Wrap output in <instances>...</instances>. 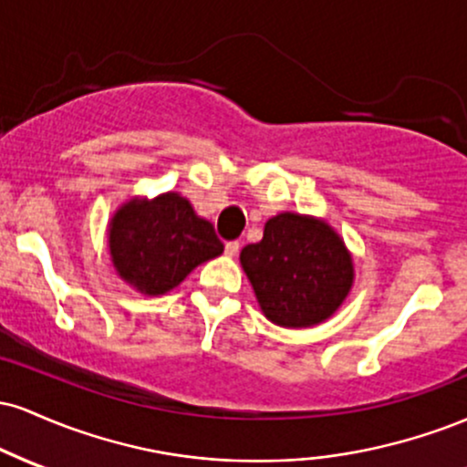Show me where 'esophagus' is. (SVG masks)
<instances>
[{
    "label": "esophagus",
    "mask_w": 467,
    "mask_h": 467,
    "mask_svg": "<svg viewBox=\"0 0 467 467\" xmlns=\"http://www.w3.org/2000/svg\"><path fill=\"white\" fill-rule=\"evenodd\" d=\"M239 248H241L239 241H228V244L223 245V250H226V254H228V256H234V254H237Z\"/></svg>",
    "instance_id": "esophagus-1"
}]
</instances>
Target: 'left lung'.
<instances>
[{"instance_id": "left-lung-1", "label": "left lung", "mask_w": 467, "mask_h": 467, "mask_svg": "<svg viewBox=\"0 0 467 467\" xmlns=\"http://www.w3.org/2000/svg\"><path fill=\"white\" fill-rule=\"evenodd\" d=\"M241 265L272 323L312 327L340 307L353 281L345 244L318 219L281 213L264 239L241 250Z\"/></svg>"}]
</instances>
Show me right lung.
Here are the masks:
<instances>
[{"label":"right lung","mask_w":467,"mask_h":467,"mask_svg":"<svg viewBox=\"0 0 467 467\" xmlns=\"http://www.w3.org/2000/svg\"><path fill=\"white\" fill-rule=\"evenodd\" d=\"M109 250L118 275L144 294H164L203 261L223 252L211 222L189 200L166 192L153 202L133 200L111 219Z\"/></svg>","instance_id":"right-lung-1"}]
</instances>
